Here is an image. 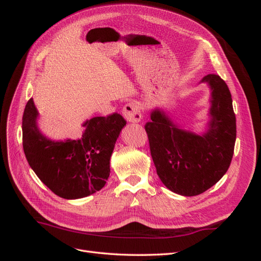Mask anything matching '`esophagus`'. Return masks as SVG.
Listing matches in <instances>:
<instances>
[{
  "label": "esophagus",
  "mask_w": 261,
  "mask_h": 261,
  "mask_svg": "<svg viewBox=\"0 0 261 261\" xmlns=\"http://www.w3.org/2000/svg\"><path fill=\"white\" fill-rule=\"evenodd\" d=\"M123 115L126 121L133 123H138L143 118L140 109L135 102H129V103L125 105V107L123 108Z\"/></svg>",
  "instance_id": "34e87169"
}]
</instances>
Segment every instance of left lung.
<instances>
[{
  "mask_svg": "<svg viewBox=\"0 0 261 261\" xmlns=\"http://www.w3.org/2000/svg\"><path fill=\"white\" fill-rule=\"evenodd\" d=\"M200 83L210 88L209 121L196 134L180 128L160 108L150 112L145 126L156 174L171 192L196 196L219 181L230 167L236 139V118L231 92L219 75L209 74Z\"/></svg>",
  "mask_w": 261,
  "mask_h": 261,
  "instance_id": "obj_1",
  "label": "left lung"
}]
</instances>
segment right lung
<instances>
[{
  "instance_id": "obj_1",
  "label": "right lung",
  "mask_w": 261,
  "mask_h": 261,
  "mask_svg": "<svg viewBox=\"0 0 261 261\" xmlns=\"http://www.w3.org/2000/svg\"><path fill=\"white\" fill-rule=\"evenodd\" d=\"M31 98L22 115V147L37 176L64 199L84 198L99 192L110 175V158L126 125L122 115L97 116L84 122L78 139L52 140L38 126Z\"/></svg>"
}]
</instances>
